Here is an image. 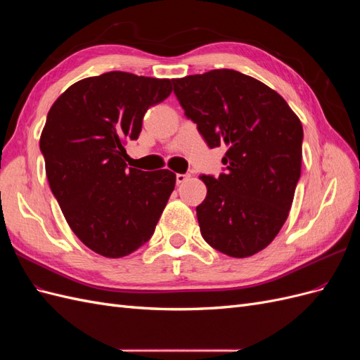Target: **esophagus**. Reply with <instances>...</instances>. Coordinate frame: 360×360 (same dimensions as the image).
<instances>
[{"label": "esophagus", "mask_w": 360, "mask_h": 360, "mask_svg": "<svg viewBox=\"0 0 360 360\" xmlns=\"http://www.w3.org/2000/svg\"><path fill=\"white\" fill-rule=\"evenodd\" d=\"M189 177H191V174H177L176 181H177V184H181V183L186 181Z\"/></svg>", "instance_id": "34e87169"}]
</instances>
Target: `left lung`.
<instances>
[{
  "instance_id": "obj_1",
  "label": "left lung",
  "mask_w": 360,
  "mask_h": 360,
  "mask_svg": "<svg viewBox=\"0 0 360 360\" xmlns=\"http://www.w3.org/2000/svg\"><path fill=\"white\" fill-rule=\"evenodd\" d=\"M172 84L207 146L226 147L225 172L200 176L207 186L197 207L201 236L228 257L254 255L288 217L302 169L300 120L275 90L237 70H210Z\"/></svg>"
}]
</instances>
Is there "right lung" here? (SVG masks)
Wrapping results in <instances>:
<instances>
[{
	"mask_svg": "<svg viewBox=\"0 0 360 360\" xmlns=\"http://www.w3.org/2000/svg\"><path fill=\"white\" fill-rule=\"evenodd\" d=\"M171 91L169 79L108 72L75 82L51 106L40 136L46 177L72 231L96 254L126 257L155 233L176 174L127 169L124 143Z\"/></svg>",
	"mask_w": 360,
	"mask_h": 360,
	"instance_id": "add662e5",
	"label": "right lung"
}]
</instances>
